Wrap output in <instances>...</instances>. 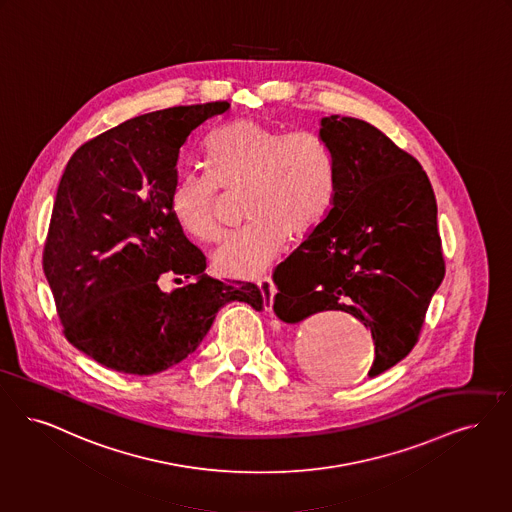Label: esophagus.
<instances>
[{
    "label": "esophagus",
    "instance_id": "esophagus-1",
    "mask_svg": "<svg viewBox=\"0 0 512 512\" xmlns=\"http://www.w3.org/2000/svg\"><path fill=\"white\" fill-rule=\"evenodd\" d=\"M257 286L261 289V295H263V301H265L266 308H272V299H274V293H276V287L270 276H263Z\"/></svg>",
    "mask_w": 512,
    "mask_h": 512
}]
</instances>
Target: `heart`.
I'll return each mask as SVG.
<instances>
[{
    "mask_svg": "<svg viewBox=\"0 0 512 512\" xmlns=\"http://www.w3.org/2000/svg\"><path fill=\"white\" fill-rule=\"evenodd\" d=\"M209 173H184L169 209L184 234L198 242L219 238L221 188L244 190L246 225L228 234L213 265L234 278L263 272L286 247L328 217L335 198L333 156L310 131H289L259 120L236 123L207 146Z\"/></svg>",
    "mask_w": 512,
    "mask_h": 512,
    "instance_id": "b5f03b06",
    "label": "heart"
}]
</instances>
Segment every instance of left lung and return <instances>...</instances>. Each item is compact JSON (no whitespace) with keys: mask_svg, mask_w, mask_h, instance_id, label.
I'll return each mask as SVG.
<instances>
[{"mask_svg":"<svg viewBox=\"0 0 512 512\" xmlns=\"http://www.w3.org/2000/svg\"><path fill=\"white\" fill-rule=\"evenodd\" d=\"M320 125L335 198L324 223L276 266L274 312L291 324L322 310L352 314L371 329L375 377L415 347L444 280L436 198L421 164L371 123L329 116Z\"/></svg>","mask_w":512,"mask_h":512,"instance_id":"8db88e82","label":"left lung"}]
</instances>
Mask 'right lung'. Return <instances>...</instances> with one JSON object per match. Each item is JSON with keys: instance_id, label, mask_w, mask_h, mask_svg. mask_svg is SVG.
<instances>
[{"instance_id": "add662e5", "label": "right lung", "mask_w": 512, "mask_h": 512, "mask_svg": "<svg viewBox=\"0 0 512 512\" xmlns=\"http://www.w3.org/2000/svg\"><path fill=\"white\" fill-rule=\"evenodd\" d=\"M228 108L217 101L131 118L82 144L62 173L43 272L64 337L106 368L160 373L198 348L226 303L265 305L255 284L204 274V253L169 209L181 146ZM164 273L187 284L164 294Z\"/></svg>"}]
</instances>
